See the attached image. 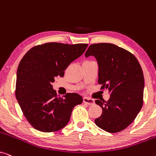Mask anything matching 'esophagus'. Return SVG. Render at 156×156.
Here are the masks:
<instances>
[{"label": "esophagus", "instance_id": "34e87169", "mask_svg": "<svg viewBox=\"0 0 156 156\" xmlns=\"http://www.w3.org/2000/svg\"><path fill=\"white\" fill-rule=\"evenodd\" d=\"M83 101H84V103L89 104V105H93V104H94V99L87 97H84L83 98Z\"/></svg>", "mask_w": 156, "mask_h": 156}]
</instances>
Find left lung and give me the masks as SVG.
<instances>
[{"mask_svg": "<svg viewBox=\"0 0 156 156\" xmlns=\"http://www.w3.org/2000/svg\"><path fill=\"white\" fill-rule=\"evenodd\" d=\"M99 65L98 82L111 94L107 101L96 100L102 114L94 122L109 133H118L134 121L144 104V77L138 59L129 51L111 43L92 44L85 56Z\"/></svg>", "mask_w": 156, "mask_h": 156, "instance_id": "left-lung-1", "label": "left lung"}]
</instances>
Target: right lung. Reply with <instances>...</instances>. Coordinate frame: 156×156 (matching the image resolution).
<instances>
[{"label":"right lung","mask_w":156,"mask_h":156,"mask_svg":"<svg viewBox=\"0 0 156 156\" xmlns=\"http://www.w3.org/2000/svg\"><path fill=\"white\" fill-rule=\"evenodd\" d=\"M88 44L47 42L26 52L17 71L16 97L27 121L40 131L55 132L69 122L82 96L67 93L57 97L52 83L62 77L69 64L84 52Z\"/></svg>","instance_id":"obj_1"}]
</instances>
